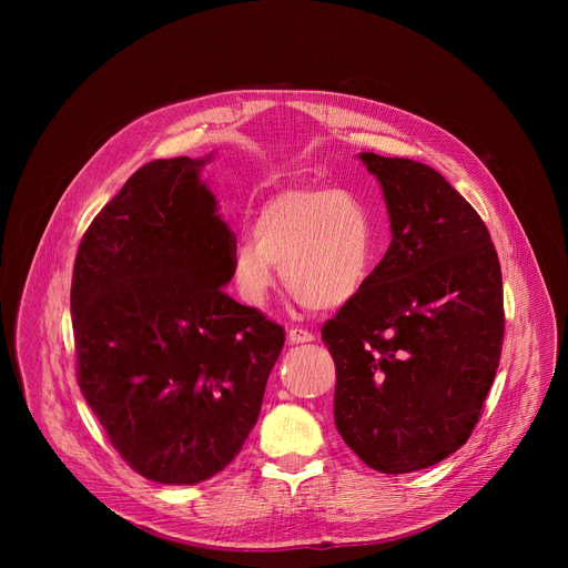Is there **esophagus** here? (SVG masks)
I'll use <instances>...</instances> for the list:
<instances>
[{"label": "esophagus", "mask_w": 568, "mask_h": 568, "mask_svg": "<svg viewBox=\"0 0 568 568\" xmlns=\"http://www.w3.org/2000/svg\"><path fill=\"white\" fill-rule=\"evenodd\" d=\"M287 339H290V344H307V342H314V335L305 328H290Z\"/></svg>", "instance_id": "1"}]
</instances>
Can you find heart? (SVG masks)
Listing matches in <instances>:
<instances>
[{"instance_id":"b5f03b06","label":"heart","mask_w":568,"mask_h":568,"mask_svg":"<svg viewBox=\"0 0 568 568\" xmlns=\"http://www.w3.org/2000/svg\"><path fill=\"white\" fill-rule=\"evenodd\" d=\"M373 263L375 220L359 197L335 189H287L258 206L252 235L235 237L229 274L242 301L263 307L278 265L298 301L333 310L364 290Z\"/></svg>"}]
</instances>
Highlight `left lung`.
<instances>
[{
    "label": "left lung",
    "instance_id": "left-lung-1",
    "mask_svg": "<svg viewBox=\"0 0 568 568\" xmlns=\"http://www.w3.org/2000/svg\"><path fill=\"white\" fill-rule=\"evenodd\" d=\"M382 186L390 245L321 331L335 425L373 469L407 474L469 438L504 344V283L488 226L432 166L359 152Z\"/></svg>",
    "mask_w": 568,
    "mask_h": 568
}]
</instances>
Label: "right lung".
<instances>
[{"instance_id":"add662e5","label":"right lung","mask_w":568,"mask_h":568,"mask_svg":"<svg viewBox=\"0 0 568 568\" xmlns=\"http://www.w3.org/2000/svg\"><path fill=\"white\" fill-rule=\"evenodd\" d=\"M211 159L139 169L90 224L71 278L80 390L121 458L164 485L237 456L285 344L222 290L235 240L200 178Z\"/></svg>"}]
</instances>
